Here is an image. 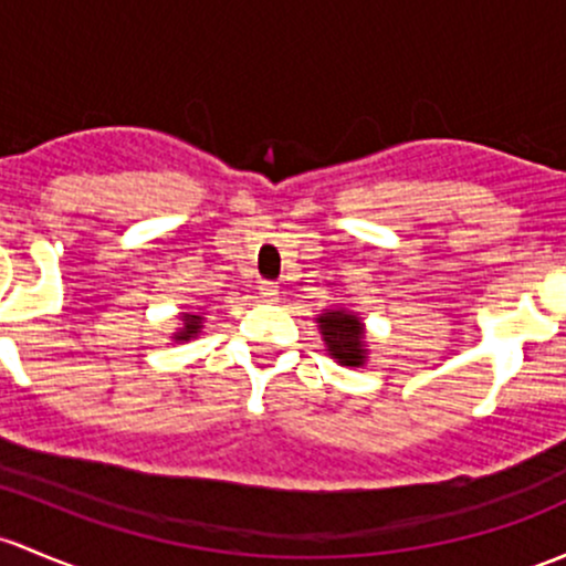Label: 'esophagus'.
I'll return each instance as SVG.
<instances>
[{"label":"esophagus","instance_id":"34e87169","mask_svg":"<svg viewBox=\"0 0 566 566\" xmlns=\"http://www.w3.org/2000/svg\"><path fill=\"white\" fill-rule=\"evenodd\" d=\"M260 295L263 301H279V287L273 282H260Z\"/></svg>","mask_w":566,"mask_h":566}]
</instances>
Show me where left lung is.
<instances>
[{"instance_id":"obj_1","label":"left lung","mask_w":566,"mask_h":566,"mask_svg":"<svg viewBox=\"0 0 566 566\" xmlns=\"http://www.w3.org/2000/svg\"><path fill=\"white\" fill-rule=\"evenodd\" d=\"M314 323H317L319 336L325 342V353L338 366H366V323L358 312H349L347 306H328L314 317Z\"/></svg>"}]
</instances>
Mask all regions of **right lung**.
<instances>
[{
    "mask_svg": "<svg viewBox=\"0 0 566 566\" xmlns=\"http://www.w3.org/2000/svg\"><path fill=\"white\" fill-rule=\"evenodd\" d=\"M203 323H206L203 314L181 312L178 314V328L174 331V336H170V342H176V344L189 342V338H195L200 331H203Z\"/></svg>",
    "mask_w": 566,
    "mask_h": 566,
    "instance_id": "add662e5",
    "label": "right lung"
}]
</instances>
